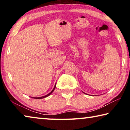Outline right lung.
Listing matches in <instances>:
<instances>
[{
  "label": "right lung",
  "mask_w": 130,
  "mask_h": 130,
  "mask_svg": "<svg viewBox=\"0 0 130 130\" xmlns=\"http://www.w3.org/2000/svg\"><path fill=\"white\" fill-rule=\"evenodd\" d=\"M56 84H55V85H54V88L53 89L52 91L51 92H50L49 93H48L47 94H46V95H45V96H42V97H38V98H36V97H31V98H32V99H43V98H46V97L49 96V95H50V94H51L53 93V92L54 90L55 89V88H56Z\"/></svg>",
  "instance_id": "obj_1"
}]
</instances>
